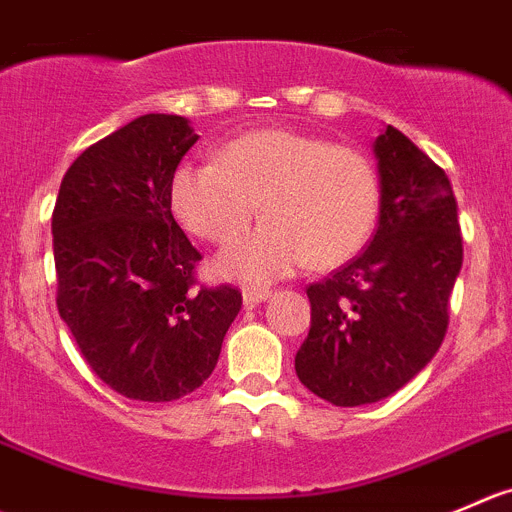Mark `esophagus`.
<instances>
[{
    "mask_svg": "<svg viewBox=\"0 0 512 512\" xmlns=\"http://www.w3.org/2000/svg\"><path fill=\"white\" fill-rule=\"evenodd\" d=\"M270 297V287H245V290H242V302H245V307H257L262 305V302L270 300Z\"/></svg>",
    "mask_w": 512,
    "mask_h": 512,
    "instance_id": "obj_1",
    "label": "esophagus"
}]
</instances>
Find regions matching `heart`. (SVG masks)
I'll return each mask as SVG.
<instances>
[{
    "mask_svg": "<svg viewBox=\"0 0 512 512\" xmlns=\"http://www.w3.org/2000/svg\"><path fill=\"white\" fill-rule=\"evenodd\" d=\"M177 220L212 245H232L257 215L265 225L220 257L225 275L285 277L312 262L337 267L370 240L380 180L370 157L325 137L257 130L227 142L220 162H185L170 185Z\"/></svg>",
    "mask_w": 512,
    "mask_h": 512,
    "instance_id": "1",
    "label": "heart"
}]
</instances>
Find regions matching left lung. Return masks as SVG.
<instances>
[{
	"label": "left lung",
	"instance_id": "obj_1",
	"mask_svg": "<svg viewBox=\"0 0 512 512\" xmlns=\"http://www.w3.org/2000/svg\"><path fill=\"white\" fill-rule=\"evenodd\" d=\"M372 152L380 177L375 237L307 287L312 322L295 355L302 385L340 408L388 398L433 360L463 267L448 175L390 124Z\"/></svg>",
	"mask_w": 512,
	"mask_h": 512
}]
</instances>
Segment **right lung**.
Segmentation results:
<instances>
[{
	"instance_id": "add662e5",
	"label": "right lung",
	"mask_w": 512,
	"mask_h": 512,
	"mask_svg": "<svg viewBox=\"0 0 512 512\" xmlns=\"http://www.w3.org/2000/svg\"><path fill=\"white\" fill-rule=\"evenodd\" d=\"M195 142L185 117L142 114L87 147L59 185V317L94 375L130 400L200 388L242 307L232 285L197 287L202 255L172 217V175Z\"/></svg>"
}]
</instances>
